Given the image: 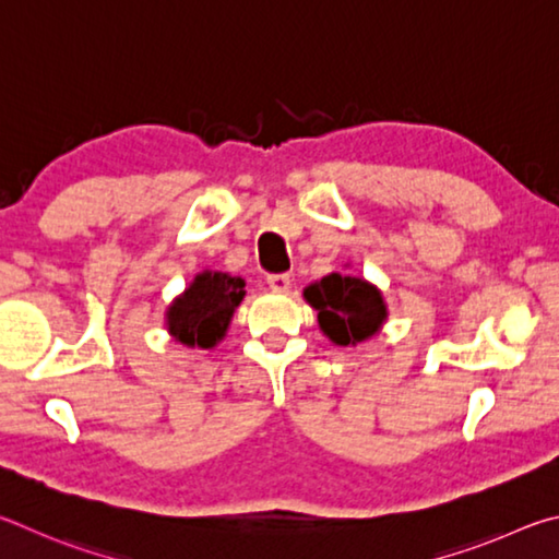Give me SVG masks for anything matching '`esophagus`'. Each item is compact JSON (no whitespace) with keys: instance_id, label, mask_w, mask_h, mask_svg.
<instances>
[{"instance_id":"esophagus-1","label":"esophagus","mask_w":559,"mask_h":559,"mask_svg":"<svg viewBox=\"0 0 559 559\" xmlns=\"http://www.w3.org/2000/svg\"><path fill=\"white\" fill-rule=\"evenodd\" d=\"M289 285H292L289 274H270L267 277V287L272 292H277V295H285V292H289Z\"/></svg>"}]
</instances>
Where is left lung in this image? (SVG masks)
Instances as JSON below:
<instances>
[{"mask_svg": "<svg viewBox=\"0 0 559 559\" xmlns=\"http://www.w3.org/2000/svg\"><path fill=\"white\" fill-rule=\"evenodd\" d=\"M305 299L317 309L321 334L341 348L373 338L388 321L383 292L356 274L331 272L305 287Z\"/></svg>", "mask_w": 559, "mask_h": 559, "instance_id": "obj_1", "label": "left lung"}]
</instances>
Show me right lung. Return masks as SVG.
Wrapping results in <instances>:
<instances>
[{"instance_id":"1","label":"right lung","mask_w":559,"mask_h":559,"mask_svg":"<svg viewBox=\"0 0 559 559\" xmlns=\"http://www.w3.org/2000/svg\"><path fill=\"white\" fill-rule=\"evenodd\" d=\"M245 299V280L228 272L203 270L164 311L169 336L186 348H215L230 329Z\"/></svg>"}]
</instances>
